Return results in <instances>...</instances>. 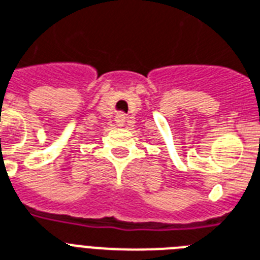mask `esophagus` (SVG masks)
<instances>
[{
	"mask_svg": "<svg viewBox=\"0 0 260 260\" xmlns=\"http://www.w3.org/2000/svg\"><path fill=\"white\" fill-rule=\"evenodd\" d=\"M115 121L119 126H123L124 123H125V115H124V113H121V112H120V113H117V115H116Z\"/></svg>",
	"mask_w": 260,
	"mask_h": 260,
	"instance_id": "obj_1",
	"label": "esophagus"
}]
</instances>
